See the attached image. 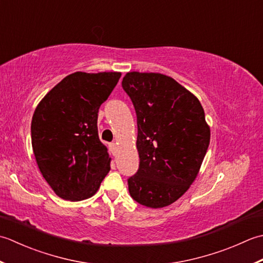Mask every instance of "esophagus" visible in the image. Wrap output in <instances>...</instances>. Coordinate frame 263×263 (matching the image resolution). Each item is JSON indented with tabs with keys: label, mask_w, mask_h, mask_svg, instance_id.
Instances as JSON below:
<instances>
[{
	"label": "esophagus",
	"mask_w": 263,
	"mask_h": 263,
	"mask_svg": "<svg viewBox=\"0 0 263 263\" xmlns=\"http://www.w3.org/2000/svg\"><path fill=\"white\" fill-rule=\"evenodd\" d=\"M110 151H111L112 155H116V153H117V144L116 143L110 144Z\"/></svg>",
	"instance_id": "34e87169"
}]
</instances>
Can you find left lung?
Here are the masks:
<instances>
[{"instance_id":"obj_1","label":"left lung","mask_w":263,"mask_h":263,"mask_svg":"<svg viewBox=\"0 0 263 263\" xmlns=\"http://www.w3.org/2000/svg\"><path fill=\"white\" fill-rule=\"evenodd\" d=\"M122 88L137 117L139 167L128 178L134 200L148 208L177 201L195 180L210 143L200 101L171 77L128 72Z\"/></svg>"}]
</instances>
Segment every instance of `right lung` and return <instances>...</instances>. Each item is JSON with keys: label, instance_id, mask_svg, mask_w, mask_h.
Listing matches in <instances>:
<instances>
[{"label": "right lung", "instance_id": "right-lung-1", "mask_svg": "<svg viewBox=\"0 0 263 263\" xmlns=\"http://www.w3.org/2000/svg\"><path fill=\"white\" fill-rule=\"evenodd\" d=\"M120 72H73L55 85L34 112L31 145L41 173L63 200L93 196L110 171L98 114Z\"/></svg>", "mask_w": 263, "mask_h": 263}]
</instances>
